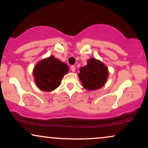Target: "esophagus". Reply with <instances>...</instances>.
Instances as JSON below:
<instances>
[{
    "instance_id": "obj_1",
    "label": "esophagus",
    "mask_w": 148,
    "mask_h": 148,
    "mask_svg": "<svg viewBox=\"0 0 148 148\" xmlns=\"http://www.w3.org/2000/svg\"><path fill=\"white\" fill-rule=\"evenodd\" d=\"M70 69H71V70H72V72H74V71H75V69H76V68H75V67H74V65H72V66H71Z\"/></svg>"
}]
</instances>
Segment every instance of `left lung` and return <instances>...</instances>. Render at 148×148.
<instances>
[{
  "label": "left lung",
  "instance_id": "8db88e82",
  "mask_svg": "<svg viewBox=\"0 0 148 148\" xmlns=\"http://www.w3.org/2000/svg\"><path fill=\"white\" fill-rule=\"evenodd\" d=\"M108 76V68L100 60L90 58L87 65L80 68L79 77L83 87L88 90L101 88L106 84Z\"/></svg>",
  "mask_w": 148,
  "mask_h": 148
}]
</instances>
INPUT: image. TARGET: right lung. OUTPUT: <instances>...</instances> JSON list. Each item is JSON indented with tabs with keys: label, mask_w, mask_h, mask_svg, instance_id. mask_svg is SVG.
Returning a JSON list of instances; mask_svg holds the SVG:
<instances>
[{
	"label": "right lung",
	"mask_w": 148,
	"mask_h": 148,
	"mask_svg": "<svg viewBox=\"0 0 148 148\" xmlns=\"http://www.w3.org/2000/svg\"><path fill=\"white\" fill-rule=\"evenodd\" d=\"M69 71L64 62L51 56L39 62L33 69L37 86L41 90L52 91L60 86L61 80Z\"/></svg>",
	"instance_id": "add662e5"
}]
</instances>
